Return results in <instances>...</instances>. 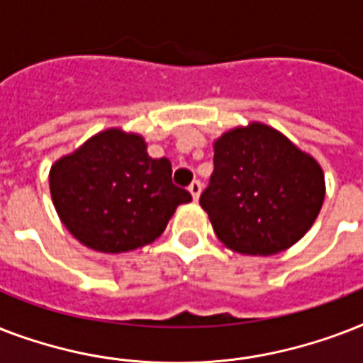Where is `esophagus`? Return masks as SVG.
<instances>
[{
  "label": "esophagus",
  "instance_id": "1",
  "mask_svg": "<svg viewBox=\"0 0 363 363\" xmlns=\"http://www.w3.org/2000/svg\"><path fill=\"white\" fill-rule=\"evenodd\" d=\"M188 190H190V194H192L194 199H198L199 194H201V182H199V181H192V184L188 186Z\"/></svg>",
  "mask_w": 363,
  "mask_h": 363
}]
</instances>
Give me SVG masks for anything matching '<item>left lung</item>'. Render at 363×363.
Wrapping results in <instances>:
<instances>
[{"label":"left lung","instance_id":"8db88e82","mask_svg":"<svg viewBox=\"0 0 363 363\" xmlns=\"http://www.w3.org/2000/svg\"><path fill=\"white\" fill-rule=\"evenodd\" d=\"M215 171L199 205L235 252L271 256L309 232L324 203V173L271 125L250 122L215 141Z\"/></svg>","mask_w":363,"mask_h":363}]
</instances>
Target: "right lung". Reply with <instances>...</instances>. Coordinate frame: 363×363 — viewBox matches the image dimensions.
Wrapping results in <instances>:
<instances>
[{
    "label": "right lung",
    "mask_w": 363,
    "mask_h": 363,
    "mask_svg": "<svg viewBox=\"0 0 363 363\" xmlns=\"http://www.w3.org/2000/svg\"><path fill=\"white\" fill-rule=\"evenodd\" d=\"M50 196L60 220L98 252L145 247L164 233L192 196L171 181V162L148 156L147 143L118 128L99 131L50 167Z\"/></svg>",
    "instance_id": "add662e5"
}]
</instances>
